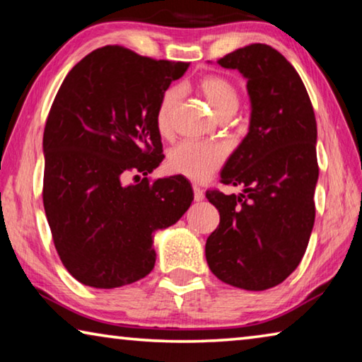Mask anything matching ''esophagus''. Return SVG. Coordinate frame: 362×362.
<instances>
[{
    "label": "esophagus",
    "mask_w": 362,
    "mask_h": 362,
    "mask_svg": "<svg viewBox=\"0 0 362 362\" xmlns=\"http://www.w3.org/2000/svg\"><path fill=\"white\" fill-rule=\"evenodd\" d=\"M193 194H194V201H203L204 199V192L198 185H193Z\"/></svg>",
    "instance_id": "esophagus-1"
}]
</instances>
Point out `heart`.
<instances>
[{"label":"heart","instance_id":"heart-1","mask_svg":"<svg viewBox=\"0 0 362 362\" xmlns=\"http://www.w3.org/2000/svg\"><path fill=\"white\" fill-rule=\"evenodd\" d=\"M198 88L217 116L235 113L240 105V93H238L235 83L230 81L228 78L207 75L201 79ZM179 100V88L166 89L159 99L155 113V124L161 136H168L173 129V115ZM225 155V148L218 144L185 140L169 151L168 168L189 180L203 182L222 166Z\"/></svg>","mask_w":362,"mask_h":362}]
</instances>
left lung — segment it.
Returning a JSON list of instances; mask_svg holds the SVG:
<instances>
[{
    "label": "left lung",
    "instance_id": "1",
    "mask_svg": "<svg viewBox=\"0 0 362 362\" xmlns=\"http://www.w3.org/2000/svg\"><path fill=\"white\" fill-rule=\"evenodd\" d=\"M217 64L247 79L249 132L220 174L240 194L206 192L220 223L206 260L223 283L265 291L298 267L315 225L316 118L302 78L268 45L236 49Z\"/></svg>",
    "mask_w": 362,
    "mask_h": 362
}]
</instances>
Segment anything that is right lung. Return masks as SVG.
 <instances>
[{"instance_id": "obj_1", "label": "right lung", "mask_w": 362, "mask_h": 362, "mask_svg": "<svg viewBox=\"0 0 362 362\" xmlns=\"http://www.w3.org/2000/svg\"><path fill=\"white\" fill-rule=\"evenodd\" d=\"M187 69L99 47L73 66L54 99L42 136V204L60 260L84 286L115 289L145 278L156 260L155 231L192 204L182 175L124 183L163 161L155 113Z\"/></svg>"}]
</instances>
